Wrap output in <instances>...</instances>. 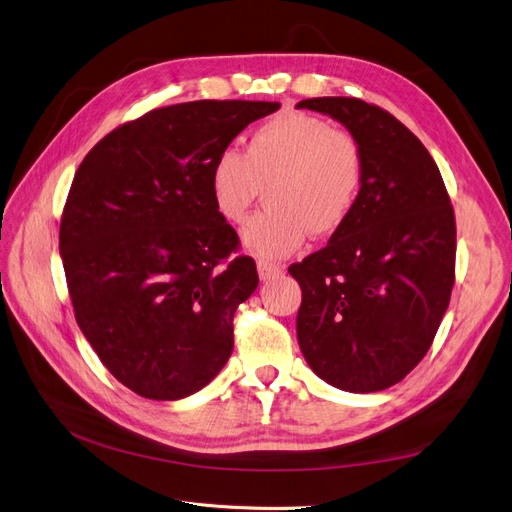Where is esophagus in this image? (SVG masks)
Wrapping results in <instances>:
<instances>
[{"instance_id": "34e87169", "label": "esophagus", "mask_w": 512, "mask_h": 512, "mask_svg": "<svg viewBox=\"0 0 512 512\" xmlns=\"http://www.w3.org/2000/svg\"><path fill=\"white\" fill-rule=\"evenodd\" d=\"M257 270H259L261 280H270V278H276L278 274H282V265H276L272 261H257Z\"/></svg>"}]
</instances>
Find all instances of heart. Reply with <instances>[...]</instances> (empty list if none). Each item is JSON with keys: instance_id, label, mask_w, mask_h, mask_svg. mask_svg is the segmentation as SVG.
<instances>
[{"instance_id": "obj_1", "label": "heart", "mask_w": 512, "mask_h": 512, "mask_svg": "<svg viewBox=\"0 0 512 512\" xmlns=\"http://www.w3.org/2000/svg\"><path fill=\"white\" fill-rule=\"evenodd\" d=\"M366 157L349 131L307 113L259 125L247 152L221 148L211 169L213 201L230 224H244L265 188L268 209L244 228L247 249L263 259L295 253L307 238L339 232L360 203Z\"/></svg>"}]
</instances>
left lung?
<instances>
[{
    "label": "left lung",
    "mask_w": 512,
    "mask_h": 512,
    "mask_svg": "<svg viewBox=\"0 0 512 512\" xmlns=\"http://www.w3.org/2000/svg\"><path fill=\"white\" fill-rule=\"evenodd\" d=\"M297 108L341 121L360 140L366 182L347 224L293 263L301 286L297 339L322 381L383 391L425 358L456 280V219L422 142L360 98H311Z\"/></svg>",
    "instance_id": "left-lung-1"
}]
</instances>
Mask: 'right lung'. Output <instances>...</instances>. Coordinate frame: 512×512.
<instances>
[{
    "mask_svg": "<svg viewBox=\"0 0 512 512\" xmlns=\"http://www.w3.org/2000/svg\"><path fill=\"white\" fill-rule=\"evenodd\" d=\"M278 102L198 100L154 108L85 154L60 219L75 318L100 362L159 402L209 385L234 347V314L259 284L219 213L221 148Z\"/></svg>",
    "mask_w": 512,
    "mask_h": 512,
    "instance_id": "right-lung-1",
    "label": "right lung"
}]
</instances>
